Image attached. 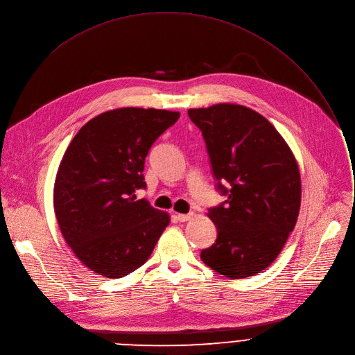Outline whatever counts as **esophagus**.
Masks as SVG:
<instances>
[{"label":"esophagus","instance_id":"1","mask_svg":"<svg viewBox=\"0 0 355 355\" xmlns=\"http://www.w3.org/2000/svg\"><path fill=\"white\" fill-rule=\"evenodd\" d=\"M175 218L178 219V222H187L192 218V214H177Z\"/></svg>","mask_w":355,"mask_h":355}]
</instances>
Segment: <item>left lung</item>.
I'll use <instances>...</instances> for the list:
<instances>
[{
  "label": "left lung",
  "instance_id": "1",
  "mask_svg": "<svg viewBox=\"0 0 355 355\" xmlns=\"http://www.w3.org/2000/svg\"><path fill=\"white\" fill-rule=\"evenodd\" d=\"M202 132L216 189L227 197L208 209L218 236L202 262L230 279L265 270L295 230L302 182L296 158L273 124L231 103L189 109Z\"/></svg>",
  "mask_w": 355,
  "mask_h": 355
}]
</instances>
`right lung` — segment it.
Segmentation results:
<instances>
[{"mask_svg":"<svg viewBox=\"0 0 355 355\" xmlns=\"http://www.w3.org/2000/svg\"><path fill=\"white\" fill-rule=\"evenodd\" d=\"M178 112L123 107L87 121L59 164L53 208L60 232L94 273L119 279L147 262L170 223L167 212L135 192L146 188L144 161Z\"/></svg>","mask_w":355,"mask_h":355,"instance_id":"1","label":"right lung"}]
</instances>
